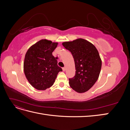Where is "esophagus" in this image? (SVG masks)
<instances>
[{"mask_svg": "<svg viewBox=\"0 0 130 130\" xmlns=\"http://www.w3.org/2000/svg\"><path fill=\"white\" fill-rule=\"evenodd\" d=\"M62 70H63V72H65L66 71V68L65 67L62 68Z\"/></svg>", "mask_w": 130, "mask_h": 130, "instance_id": "obj_1", "label": "esophagus"}]
</instances>
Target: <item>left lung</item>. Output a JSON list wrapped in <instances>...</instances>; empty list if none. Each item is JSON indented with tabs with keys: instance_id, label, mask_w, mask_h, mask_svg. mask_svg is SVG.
I'll return each mask as SVG.
<instances>
[{
	"instance_id": "obj_1",
	"label": "left lung",
	"mask_w": 130,
	"mask_h": 130,
	"mask_svg": "<svg viewBox=\"0 0 130 130\" xmlns=\"http://www.w3.org/2000/svg\"><path fill=\"white\" fill-rule=\"evenodd\" d=\"M71 52L75 66V75L69 78L70 87L78 93L88 91L98 79L101 60L98 50L91 43L82 38L62 43Z\"/></svg>"
}]
</instances>
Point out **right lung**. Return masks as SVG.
Wrapping results in <instances>:
<instances>
[{
	"instance_id": "right-lung-1",
	"label": "right lung",
	"mask_w": 130,
	"mask_h": 130,
	"mask_svg": "<svg viewBox=\"0 0 130 130\" xmlns=\"http://www.w3.org/2000/svg\"><path fill=\"white\" fill-rule=\"evenodd\" d=\"M58 43L41 40L27 50L24 62V72L31 86L38 90L52 86L58 72L62 69L57 65L52 53Z\"/></svg>"
}]
</instances>
